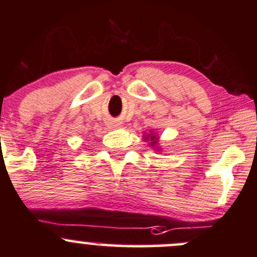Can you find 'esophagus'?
<instances>
[{
    "instance_id": "obj_1",
    "label": "esophagus",
    "mask_w": 257,
    "mask_h": 257,
    "mask_svg": "<svg viewBox=\"0 0 257 257\" xmlns=\"http://www.w3.org/2000/svg\"><path fill=\"white\" fill-rule=\"evenodd\" d=\"M111 126H112V127H118V126H120V123L115 122V121H112V122H111Z\"/></svg>"
}]
</instances>
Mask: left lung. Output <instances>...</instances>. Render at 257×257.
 Instances as JSON below:
<instances>
[{"label": "left lung", "mask_w": 257, "mask_h": 257, "mask_svg": "<svg viewBox=\"0 0 257 257\" xmlns=\"http://www.w3.org/2000/svg\"><path fill=\"white\" fill-rule=\"evenodd\" d=\"M144 139L145 140H148V141H150V146L156 147V148H158V150H160V147H157V145H158V136H157V135L153 134V132L150 131V134L145 135Z\"/></svg>", "instance_id": "1"}]
</instances>
